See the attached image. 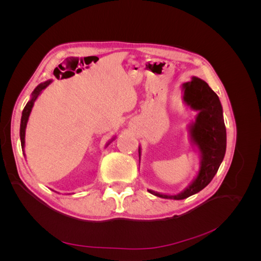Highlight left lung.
<instances>
[{"label":"left lung","instance_id":"obj_1","mask_svg":"<svg viewBox=\"0 0 261 261\" xmlns=\"http://www.w3.org/2000/svg\"><path fill=\"white\" fill-rule=\"evenodd\" d=\"M184 100L194 110L199 111L191 132L201 152V168L196 179L178 195L169 196L149 191V193L161 198L179 200L200 192L215 177L225 154L226 129L222 106L217 93L206 82L193 77L191 83L184 84Z\"/></svg>","mask_w":261,"mask_h":261}]
</instances>
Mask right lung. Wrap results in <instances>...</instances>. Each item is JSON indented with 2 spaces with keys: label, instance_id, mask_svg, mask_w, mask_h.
<instances>
[{
  "label": "right lung",
  "instance_id": "right-lung-1",
  "mask_svg": "<svg viewBox=\"0 0 261 261\" xmlns=\"http://www.w3.org/2000/svg\"><path fill=\"white\" fill-rule=\"evenodd\" d=\"M50 83H51V81H48V82H45V83H43V84L39 85V86L37 87V88L34 90V92H33V98H31L30 101L27 102L26 107L23 108V110H22L21 121H20V143H21V148H23V146H25V129H26V125H27V122H28L29 114H30V112H31V109H33L35 101H36V99L38 98L39 94H40V92H41Z\"/></svg>",
  "mask_w": 261,
  "mask_h": 261
}]
</instances>
